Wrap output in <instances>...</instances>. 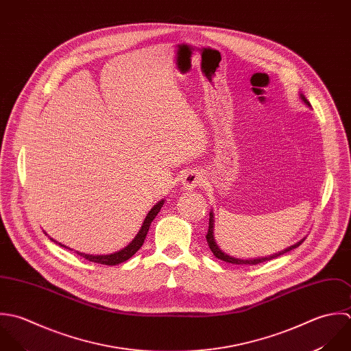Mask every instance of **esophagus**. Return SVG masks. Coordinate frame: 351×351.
<instances>
[{"mask_svg":"<svg viewBox=\"0 0 351 351\" xmlns=\"http://www.w3.org/2000/svg\"><path fill=\"white\" fill-rule=\"evenodd\" d=\"M202 182H203V177L200 176V173H197L196 170H188L185 173V176L182 177L181 185L185 192H189V191H193L195 188H197Z\"/></svg>","mask_w":351,"mask_h":351,"instance_id":"1","label":"esophagus"}]
</instances>
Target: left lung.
I'll list each match as a JSON object with an SVG mask.
<instances>
[{
    "mask_svg": "<svg viewBox=\"0 0 351 351\" xmlns=\"http://www.w3.org/2000/svg\"><path fill=\"white\" fill-rule=\"evenodd\" d=\"M300 99H301V101H302L308 108H311V104L308 102V99L305 98V95L300 94ZM214 222H215V221H214V213H213V211H210V223H208L210 226H208V233L206 235L210 249L213 250V253H214V256H215V257H218V258H221V260H223V261H226V263L238 264V265H254V264H258V263H263V261L272 260V258H275V257H278V256H282V254H285V253H287V252H290V250L295 249V247H297V246H300V245L304 242V239H305V237H304L302 239H300V241H298V242H295L294 245H290V246H287L286 249L279 250V252H276V253H274V254H269V256L252 257V258H241V257L230 256L229 253L223 252V250L219 247V245L217 243L215 237H214Z\"/></svg>",
    "mask_w": 351,
    "mask_h": 351,
    "instance_id": "8db88e82",
    "label": "left lung"
}]
</instances>
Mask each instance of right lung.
I'll return each instance as SVG.
<instances>
[{
	"instance_id": "add662e5",
	"label": "right lung",
	"mask_w": 351,
	"mask_h": 351,
	"mask_svg": "<svg viewBox=\"0 0 351 351\" xmlns=\"http://www.w3.org/2000/svg\"><path fill=\"white\" fill-rule=\"evenodd\" d=\"M163 203H165V199L159 200V202L148 211V214H147V217H145V219H144V222H143V225H141L138 233L136 234V237H134L125 247L119 249V250L114 252V253H109V254H88V253H82V252H79V250H76V253L80 254V256H83V257H84L86 260H88V261L99 263V264H105V265H117L119 263L126 261V260L130 258V257L141 247V245L144 243V239H145L147 233H148V230H149L151 222L155 219V217L158 215V213H159L160 208L163 207ZM50 239L54 241L56 243H58V245L62 246V247L71 249V247H68L66 245H62V243L57 242V241L53 239V238H50ZM71 250H73V249H71Z\"/></svg>"
}]
</instances>
